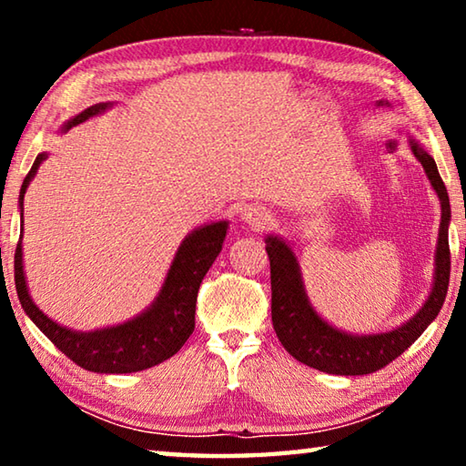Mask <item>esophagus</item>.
<instances>
[{
	"label": "esophagus",
	"instance_id": "esophagus-1",
	"mask_svg": "<svg viewBox=\"0 0 466 466\" xmlns=\"http://www.w3.org/2000/svg\"><path fill=\"white\" fill-rule=\"evenodd\" d=\"M244 218H247V222L252 226H261L265 222H269V214L263 208H248L244 209Z\"/></svg>",
	"mask_w": 466,
	"mask_h": 466
}]
</instances>
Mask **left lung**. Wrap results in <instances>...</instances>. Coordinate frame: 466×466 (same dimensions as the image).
<instances>
[{"mask_svg":"<svg viewBox=\"0 0 466 466\" xmlns=\"http://www.w3.org/2000/svg\"><path fill=\"white\" fill-rule=\"evenodd\" d=\"M411 149L428 175L431 187L441 201V222L436 252V278L433 289L423 309L407 325L380 335L353 337L327 325L309 304L304 294L299 267L288 244L269 236L267 255L271 267V320L281 345L289 356L314 370L339 376L372 374L397 360L407 347L415 343L430 322L438 317L444 304L448 281H451V247H448V222L451 201L436 162L421 146L411 141Z\"/></svg>","mask_w":466,"mask_h":466,"instance_id":"left-lung-1","label":"left lung"}]
</instances>
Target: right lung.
<instances>
[{"label":"right lung","instance_id":"1","mask_svg":"<svg viewBox=\"0 0 466 466\" xmlns=\"http://www.w3.org/2000/svg\"><path fill=\"white\" fill-rule=\"evenodd\" d=\"M106 108L105 102L86 108L76 119L66 125L72 129L84 123L90 116L102 113ZM46 154H38L28 170V175L20 188V209L25 199L26 187L35 177L36 168L41 167ZM226 222H216L195 230L180 244L175 261L164 281V288L157 296L152 309L141 317L133 319L125 325L94 330V333H76V330L63 329L57 322L36 309L28 296L25 271H22V247L18 242L14 255V281L18 291L20 304L25 312L33 319L35 325L51 339V343L61 353L90 372L100 374H129L162 364L164 360L175 356L185 345L188 335L195 330V304L199 286L214 265L216 257L222 250L226 238Z\"/></svg>","mask_w":466,"mask_h":466}]
</instances>
